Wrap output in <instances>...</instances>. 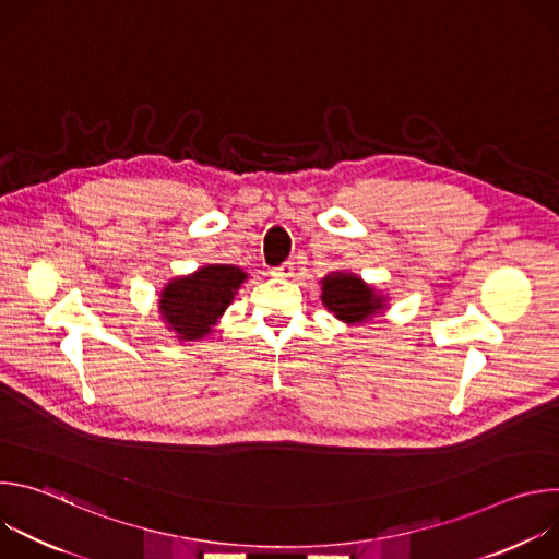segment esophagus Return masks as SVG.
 <instances>
[{
	"instance_id": "34e87169",
	"label": "esophagus",
	"mask_w": 559,
	"mask_h": 559,
	"mask_svg": "<svg viewBox=\"0 0 559 559\" xmlns=\"http://www.w3.org/2000/svg\"><path fill=\"white\" fill-rule=\"evenodd\" d=\"M272 274H274V276H278V278H292V276H294V263H292V261H287V263H283L281 267L272 270Z\"/></svg>"
}]
</instances>
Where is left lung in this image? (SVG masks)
Here are the masks:
<instances>
[{
    "mask_svg": "<svg viewBox=\"0 0 559 559\" xmlns=\"http://www.w3.org/2000/svg\"><path fill=\"white\" fill-rule=\"evenodd\" d=\"M318 283L325 309L349 328H358L386 309V296L354 272L336 270Z\"/></svg>",
    "mask_w": 559,
    "mask_h": 559,
    "instance_id": "1",
    "label": "left lung"
}]
</instances>
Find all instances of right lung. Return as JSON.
I'll return each mask as SVG.
<instances>
[{"instance_id": "right-lung-1", "label": "right lung", "mask_w": 559, "mask_h": 559, "mask_svg": "<svg viewBox=\"0 0 559 559\" xmlns=\"http://www.w3.org/2000/svg\"><path fill=\"white\" fill-rule=\"evenodd\" d=\"M248 278V272L227 263H210L170 278L156 300L166 330L175 332L179 343L203 341Z\"/></svg>"}]
</instances>
